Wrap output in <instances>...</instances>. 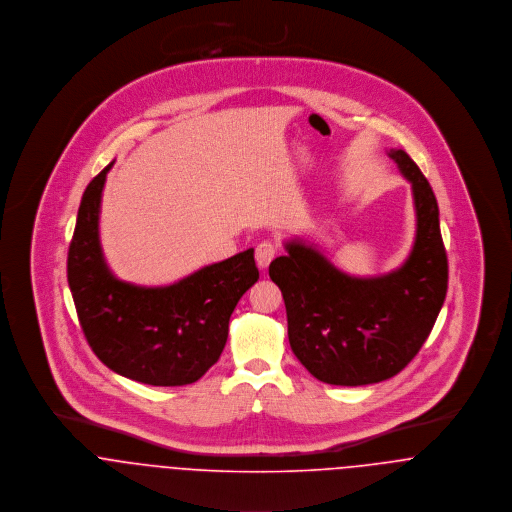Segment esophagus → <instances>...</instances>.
<instances>
[{"label": "esophagus", "mask_w": 512, "mask_h": 512, "mask_svg": "<svg viewBox=\"0 0 512 512\" xmlns=\"http://www.w3.org/2000/svg\"><path fill=\"white\" fill-rule=\"evenodd\" d=\"M275 255H277V245L271 241H261L255 247V261L261 269H267L269 263L275 259Z\"/></svg>", "instance_id": "1"}]
</instances>
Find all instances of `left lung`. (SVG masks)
<instances>
[{
  "label": "left lung",
  "mask_w": 512,
  "mask_h": 512,
  "mask_svg": "<svg viewBox=\"0 0 512 512\" xmlns=\"http://www.w3.org/2000/svg\"><path fill=\"white\" fill-rule=\"evenodd\" d=\"M389 157L412 184L416 237L408 259L381 277H349L318 249L286 241L269 265L283 292L288 341L322 383L359 387L400 373L430 336L448 292V255L430 182L402 151Z\"/></svg>",
  "instance_id": "left-lung-1"
}]
</instances>
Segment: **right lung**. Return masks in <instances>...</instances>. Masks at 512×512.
I'll return each instance as SVG.
<instances>
[{
    "mask_svg": "<svg viewBox=\"0 0 512 512\" xmlns=\"http://www.w3.org/2000/svg\"><path fill=\"white\" fill-rule=\"evenodd\" d=\"M110 163L84 190L68 247V286L82 332L121 377L153 387L198 381L222 355L229 316L257 283L253 249L202 267L169 286L115 279L100 245V202Z\"/></svg>",
    "mask_w": 512,
    "mask_h": 512,
    "instance_id": "obj_1",
    "label": "right lung"
}]
</instances>
